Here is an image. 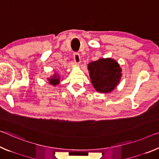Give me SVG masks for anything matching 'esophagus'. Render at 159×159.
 <instances>
[{
  "label": "esophagus",
  "instance_id": "esophagus-1",
  "mask_svg": "<svg viewBox=\"0 0 159 159\" xmlns=\"http://www.w3.org/2000/svg\"><path fill=\"white\" fill-rule=\"evenodd\" d=\"M74 61L75 63H77V64H79L80 63V54H79L78 52H74Z\"/></svg>",
  "mask_w": 159,
  "mask_h": 159
}]
</instances>
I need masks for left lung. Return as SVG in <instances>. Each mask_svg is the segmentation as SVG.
<instances>
[{
    "mask_svg": "<svg viewBox=\"0 0 159 159\" xmlns=\"http://www.w3.org/2000/svg\"><path fill=\"white\" fill-rule=\"evenodd\" d=\"M93 87L98 92L110 93L120 82L122 70L112 59H100L88 65Z\"/></svg>",
    "mask_w": 159,
    "mask_h": 159,
    "instance_id": "8db88e82",
    "label": "left lung"
}]
</instances>
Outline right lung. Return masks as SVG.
<instances>
[{"instance_id":"obj_1","label":"right lung","mask_w":159,"mask_h":159,"mask_svg":"<svg viewBox=\"0 0 159 159\" xmlns=\"http://www.w3.org/2000/svg\"><path fill=\"white\" fill-rule=\"evenodd\" d=\"M49 84L53 85H56L59 83V77H57L56 75H54V77L52 78L51 79H49Z\"/></svg>"}]
</instances>
